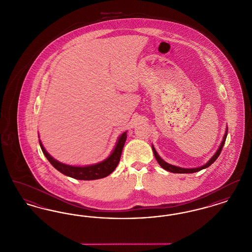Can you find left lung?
<instances>
[{
    "instance_id": "1",
    "label": "left lung",
    "mask_w": 252,
    "mask_h": 252,
    "mask_svg": "<svg viewBox=\"0 0 252 252\" xmlns=\"http://www.w3.org/2000/svg\"><path fill=\"white\" fill-rule=\"evenodd\" d=\"M227 133H228V126L226 127V132H225V135H224V137H223V140H222L221 144L219 145L218 149L216 150L215 155L212 157L205 164H203L202 166H199V167L182 168L180 167V166L173 165V164H170V163H168L166 161H164L160 157L158 156V154L157 153L156 149L154 148V145H153V144H152V150H153L154 156L156 158L157 161L158 162V164H159L161 167L163 168L164 170L168 171V172H172V173H176V174H190V173H195V172H198V171H200V170H202V169L209 167L210 165H212V164L216 161V158L220 155L221 150H222V148H223V146H224V144H225V141H226V138H227V135H228Z\"/></svg>"
}]
</instances>
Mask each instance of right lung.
Segmentation results:
<instances>
[{
	"label": "right lung",
	"instance_id": "add662e5",
	"mask_svg": "<svg viewBox=\"0 0 252 252\" xmlns=\"http://www.w3.org/2000/svg\"><path fill=\"white\" fill-rule=\"evenodd\" d=\"M126 137H127L126 131L121 134L111 154L106 159L94 163V164L85 165V166L69 165V164L60 162L51 156L46 151V149L44 148L41 141L40 140H38V141H39V145H40V148H41L44 156L47 158L50 163L58 171H60V173H62L65 176L71 177L72 179H75V180H94L108 177V175H110L115 170V168L117 167V165L120 161L122 151H123L124 145L126 143Z\"/></svg>",
	"mask_w": 252,
	"mask_h": 252
}]
</instances>
